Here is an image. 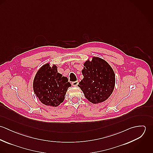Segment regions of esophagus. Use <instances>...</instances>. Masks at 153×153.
<instances>
[{"label": "esophagus", "mask_w": 153, "mask_h": 153, "mask_svg": "<svg viewBox=\"0 0 153 153\" xmlns=\"http://www.w3.org/2000/svg\"><path fill=\"white\" fill-rule=\"evenodd\" d=\"M78 81H74V82H72V85L73 86H77L78 85Z\"/></svg>", "instance_id": "1"}]
</instances>
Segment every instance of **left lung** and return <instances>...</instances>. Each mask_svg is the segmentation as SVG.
<instances>
[{
	"label": "left lung",
	"mask_w": 153,
	"mask_h": 153,
	"mask_svg": "<svg viewBox=\"0 0 153 153\" xmlns=\"http://www.w3.org/2000/svg\"><path fill=\"white\" fill-rule=\"evenodd\" d=\"M82 71L84 78L78 87L85 98L92 104L105 101L114 91L115 82V74L111 66L104 59L93 57L87 61Z\"/></svg>",
	"instance_id": "8db88e82"
}]
</instances>
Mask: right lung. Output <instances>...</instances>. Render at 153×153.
<instances>
[{
  "mask_svg": "<svg viewBox=\"0 0 153 153\" xmlns=\"http://www.w3.org/2000/svg\"><path fill=\"white\" fill-rule=\"evenodd\" d=\"M71 87L66 77L58 73L56 66H42L37 72L33 83L35 94L46 105L57 107L64 99L68 88Z\"/></svg>",
  "mask_w": 153,
  "mask_h": 153,
  "instance_id": "add662e5",
  "label": "right lung"
}]
</instances>
